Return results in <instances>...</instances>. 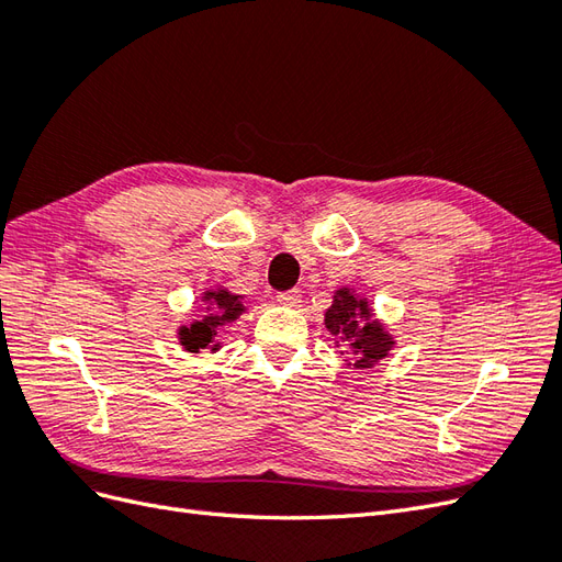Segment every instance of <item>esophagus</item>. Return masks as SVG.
I'll return each instance as SVG.
<instances>
[{
  "label": "esophagus",
  "mask_w": 562,
  "mask_h": 562,
  "mask_svg": "<svg viewBox=\"0 0 562 562\" xmlns=\"http://www.w3.org/2000/svg\"><path fill=\"white\" fill-rule=\"evenodd\" d=\"M277 300H279V304H285V307H297L300 300H302V295H300L297 288H293V291H283V293H279V295H277Z\"/></svg>",
  "instance_id": "esophagus-1"
}]
</instances>
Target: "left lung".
<instances>
[{"label": "left lung", "mask_w": 562, "mask_h": 562, "mask_svg": "<svg viewBox=\"0 0 562 562\" xmlns=\"http://www.w3.org/2000/svg\"><path fill=\"white\" fill-rule=\"evenodd\" d=\"M326 328L345 345H351L349 353L359 368H370L391 349V337L384 335L378 321L370 318L368 302L351 295L347 288L337 291L333 307L326 312Z\"/></svg>", "instance_id": "left-lung-1"}]
</instances>
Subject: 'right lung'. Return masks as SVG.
I'll use <instances>...</instances> for the list:
<instances>
[{
	"label": "right lung",
	"instance_id": "right-lung-1",
	"mask_svg": "<svg viewBox=\"0 0 562 562\" xmlns=\"http://www.w3.org/2000/svg\"><path fill=\"white\" fill-rule=\"evenodd\" d=\"M206 300L211 302V314L203 316L201 321H194L190 328H182V345L190 351L206 349L213 345V337L217 335V326H223L225 321H234L244 312V304L239 302V295H229L227 291H213L206 293Z\"/></svg>",
	"mask_w": 562,
	"mask_h": 562
}]
</instances>
